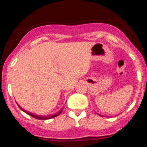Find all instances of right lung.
I'll list each match as a JSON object with an SVG mask.
<instances>
[{
  "mask_svg": "<svg viewBox=\"0 0 147 147\" xmlns=\"http://www.w3.org/2000/svg\"><path fill=\"white\" fill-rule=\"evenodd\" d=\"M19 108L21 109L22 111H24L25 113H27L28 115H29L32 116V117L36 118V119H41V120H45V119H51V118H53V117H57V116L61 114V113L62 111H63V109H61V110H60L59 111L58 113H57L55 114V115H52V116H45V115H35V114L31 113L28 112V111H27L24 110V109H23L21 107H20V106H19Z\"/></svg>",
  "mask_w": 147,
  "mask_h": 147,
  "instance_id": "obj_1",
  "label": "right lung"
}]
</instances>
